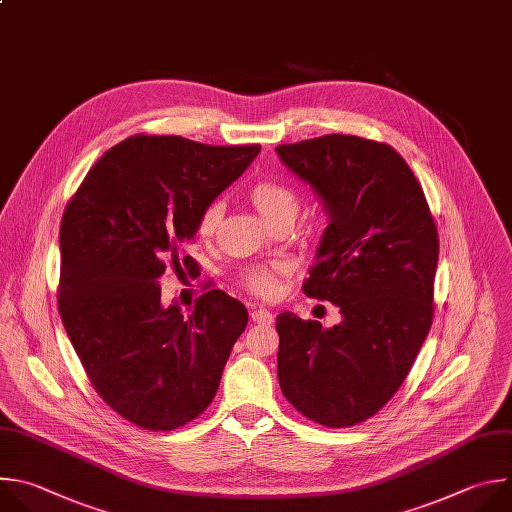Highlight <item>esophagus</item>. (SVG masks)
Here are the masks:
<instances>
[{
	"mask_svg": "<svg viewBox=\"0 0 512 512\" xmlns=\"http://www.w3.org/2000/svg\"><path fill=\"white\" fill-rule=\"evenodd\" d=\"M250 317H252V321L258 323V325H272V323H274V315H272L270 311H266V309H254V311L250 313Z\"/></svg>",
	"mask_w": 512,
	"mask_h": 512,
	"instance_id": "34e87169",
	"label": "esophagus"
}]
</instances>
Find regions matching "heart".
I'll return each mask as SVG.
<instances>
[{
    "mask_svg": "<svg viewBox=\"0 0 512 512\" xmlns=\"http://www.w3.org/2000/svg\"><path fill=\"white\" fill-rule=\"evenodd\" d=\"M248 199L252 206L260 212L264 220L270 224H276L278 220L292 218L298 212V195L296 191L278 179H260L250 185ZM224 206L222 201H210L206 208L201 210L197 218V236L201 240L214 238L220 222H222ZM288 270L286 262H272L268 266H254L244 272L242 280L248 290L260 296H274L278 290V274H284Z\"/></svg>",
    "mask_w": 512,
    "mask_h": 512,
    "instance_id": "b5f03b06",
    "label": "heart"
}]
</instances>
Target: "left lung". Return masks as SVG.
Masks as SVG:
<instances>
[{
    "label": "left lung",
    "mask_w": 512,
    "mask_h": 512,
    "mask_svg": "<svg viewBox=\"0 0 512 512\" xmlns=\"http://www.w3.org/2000/svg\"><path fill=\"white\" fill-rule=\"evenodd\" d=\"M276 155L329 216L302 290L341 313L331 329L276 317L280 389L321 426H355L393 397L428 337L438 230L422 185L385 143L323 135Z\"/></svg>",
    "instance_id": "1"
}]
</instances>
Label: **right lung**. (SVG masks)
I'll return each instance as SVG.
<instances>
[{
	"label": "right lung",
	"mask_w": 512,
	"mask_h": 512,
	"mask_svg": "<svg viewBox=\"0 0 512 512\" xmlns=\"http://www.w3.org/2000/svg\"><path fill=\"white\" fill-rule=\"evenodd\" d=\"M260 145L214 147L137 135L86 173L60 226L58 309L96 393L139 428L169 432L212 403L246 306L208 290L189 315L161 302L167 264L193 274L181 250L201 210L256 159Z\"/></svg>",
	"instance_id": "right-lung-1"
}]
</instances>
